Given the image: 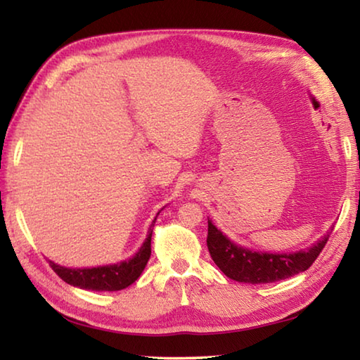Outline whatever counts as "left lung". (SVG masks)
I'll return each instance as SVG.
<instances>
[{
  "label": "left lung",
  "instance_id": "obj_1",
  "mask_svg": "<svg viewBox=\"0 0 360 360\" xmlns=\"http://www.w3.org/2000/svg\"><path fill=\"white\" fill-rule=\"evenodd\" d=\"M332 229L307 249L297 252H262L236 245L208 219V251L225 276L238 283L265 284L308 270L326 246Z\"/></svg>",
  "mask_w": 360,
  "mask_h": 360
}]
</instances>
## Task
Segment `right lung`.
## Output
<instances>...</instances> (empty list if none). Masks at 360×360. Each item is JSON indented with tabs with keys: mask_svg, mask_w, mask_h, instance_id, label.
Listing matches in <instances>:
<instances>
[{
	"mask_svg": "<svg viewBox=\"0 0 360 360\" xmlns=\"http://www.w3.org/2000/svg\"><path fill=\"white\" fill-rule=\"evenodd\" d=\"M160 211L157 212L154 221L150 222L148 229V235H146L141 248H139L130 259L120 260L117 264L89 266V268L62 266L52 260H49V265L52 266V270L56 271L65 283H68L70 285H75V288L84 289V290L112 292V290H122L129 288V285H131L139 276H141L143 270L146 268V265H148V260L150 257L152 231H154V224L157 221L158 214H160Z\"/></svg>",
	"mask_w": 360,
	"mask_h": 360,
	"instance_id": "1",
	"label": "right lung"
}]
</instances>
